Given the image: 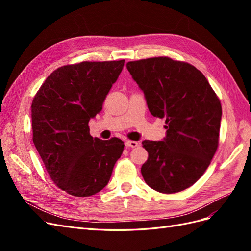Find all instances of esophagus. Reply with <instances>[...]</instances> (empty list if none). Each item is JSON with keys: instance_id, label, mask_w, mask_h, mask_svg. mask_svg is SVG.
<instances>
[{"instance_id": "1", "label": "esophagus", "mask_w": 251, "mask_h": 251, "mask_svg": "<svg viewBox=\"0 0 251 251\" xmlns=\"http://www.w3.org/2000/svg\"><path fill=\"white\" fill-rule=\"evenodd\" d=\"M138 142L137 141H132V140H126V146L127 147V148H136V147H138Z\"/></svg>"}]
</instances>
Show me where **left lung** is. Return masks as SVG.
<instances>
[{
    "instance_id": "1",
    "label": "left lung",
    "mask_w": 251,
    "mask_h": 251,
    "mask_svg": "<svg viewBox=\"0 0 251 251\" xmlns=\"http://www.w3.org/2000/svg\"><path fill=\"white\" fill-rule=\"evenodd\" d=\"M126 69L155 117L164 118L161 141H142L149 158L141 174L155 191L174 194L198 181L218 143L222 108L208 80L194 66L170 57L128 62Z\"/></svg>"
}]
</instances>
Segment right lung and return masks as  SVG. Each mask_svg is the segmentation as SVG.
<instances>
[{
  "mask_svg": "<svg viewBox=\"0 0 251 251\" xmlns=\"http://www.w3.org/2000/svg\"><path fill=\"white\" fill-rule=\"evenodd\" d=\"M124 65L125 59L60 67L33 98V143L51 179L72 196L100 192L123 154L124 141L93 138L88 125L100 113Z\"/></svg>",
  "mask_w": 251,
  "mask_h": 251,
  "instance_id": "obj_1",
  "label": "right lung"
}]
</instances>
